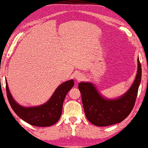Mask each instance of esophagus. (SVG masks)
<instances>
[{"label": "esophagus", "mask_w": 148, "mask_h": 148, "mask_svg": "<svg viewBox=\"0 0 148 148\" xmlns=\"http://www.w3.org/2000/svg\"><path fill=\"white\" fill-rule=\"evenodd\" d=\"M83 78V76L82 74H80V73H78L76 74V76H75V79H76V81H80Z\"/></svg>", "instance_id": "34e87169"}]
</instances>
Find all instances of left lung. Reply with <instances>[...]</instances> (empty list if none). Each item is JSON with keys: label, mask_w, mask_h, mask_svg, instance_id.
<instances>
[{"label": "left lung", "mask_w": 148, "mask_h": 148, "mask_svg": "<svg viewBox=\"0 0 148 148\" xmlns=\"http://www.w3.org/2000/svg\"><path fill=\"white\" fill-rule=\"evenodd\" d=\"M142 78V67L138 58V70L135 80L127 91L120 97L109 99L103 97L94 84L81 82L78 84L86 116L96 126H108L120 123L133 109Z\"/></svg>", "instance_id": "8db88e82"}]
</instances>
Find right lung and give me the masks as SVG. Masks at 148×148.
<instances>
[{"instance_id":"add662e5","label":"right lung","mask_w":148,"mask_h":148,"mask_svg":"<svg viewBox=\"0 0 148 148\" xmlns=\"http://www.w3.org/2000/svg\"><path fill=\"white\" fill-rule=\"evenodd\" d=\"M74 85L73 80L66 81L56 88L45 103L37 106L25 107L18 103L13 98L6 80V94L12 109L22 120L37 127L50 126L58 122L60 118L65 97Z\"/></svg>"}]
</instances>
